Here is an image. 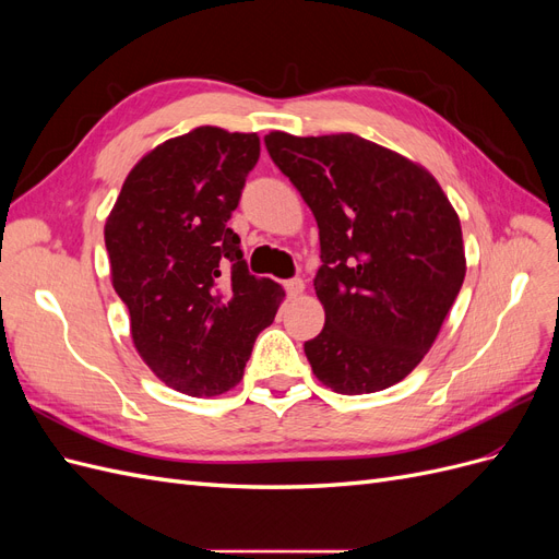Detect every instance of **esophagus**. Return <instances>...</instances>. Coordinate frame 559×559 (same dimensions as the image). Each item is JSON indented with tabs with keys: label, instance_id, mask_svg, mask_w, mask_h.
Masks as SVG:
<instances>
[{
	"label": "esophagus",
	"instance_id": "obj_1",
	"mask_svg": "<svg viewBox=\"0 0 559 559\" xmlns=\"http://www.w3.org/2000/svg\"><path fill=\"white\" fill-rule=\"evenodd\" d=\"M284 289H286V294H289L292 298H296V296H300L302 292H306V282L298 280V277L286 280V282H284Z\"/></svg>",
	"mask_w": 559,
	"mask_h": 559
}]
</instances>
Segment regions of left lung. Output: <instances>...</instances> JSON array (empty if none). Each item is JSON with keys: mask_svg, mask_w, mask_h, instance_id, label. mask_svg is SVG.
Returning <instances> with one entry per match:
<instances>
[{"mask_svg": "<svg viewBox=\"0 0 559 559\" xmlns=\"http://www.w3.org/2000/svg\"><path fill=\"white\" fill-rule=\"evenodd\" d=\"M265 146L319 226L312 373L337 394L382 392L425 359L462 289L460 216L427 167L359 134L273 130Z\"/></svg>", "mask_w": 559, "mask_h": 559, "instance_id": "8db88e82", "label": "left lung"}]
</instances>
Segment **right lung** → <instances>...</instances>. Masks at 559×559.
<instances>
[{
    "label": "right lung",
    "instance_id": "1",
    "mask_svg": "<svg viewBox=\"0 0 559 559\" xmlns=\"http://www.w3.org/2000/svg\"><path fill=\"white\" fill-rule=\"evenodd\" d=\"M259 154L257 132L193 128L138 160L107 216L111 284L128 306L132 345L186 396L238 384L284 300L277 282L249 275L228 228Z\"/></svg>",
    "mask_w": 559,
    "mask_h": 559
}]
</instances>
